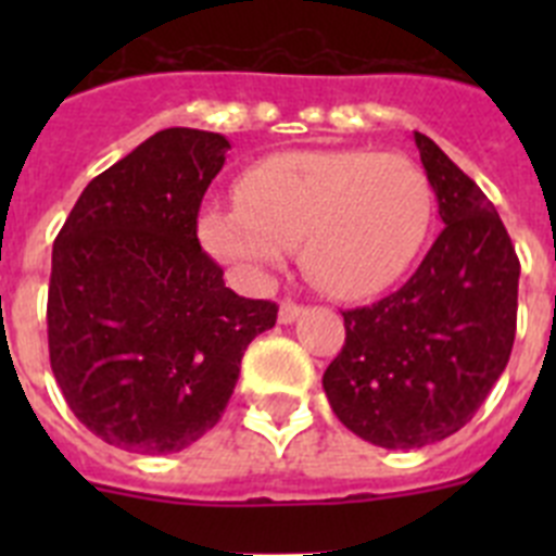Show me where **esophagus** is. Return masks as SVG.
I'll use <instances>...</instances> for the list:
<instances>
[{
  "label": "esophagus",
  "mask_w": 556,
  "mask_h": 556,
  "mask_svg": "<svg viewBox=\"0 0 556 556\" xmlns=\"http://www.w3.org/2000/svg\"><path fill=\"white\" fill-rule=\"evenodd\" d=\"M303 314V306H298V303L292 301H283L281 308H278V323H283V326H292L298 317Z\"/></svg>",
  "instance_id": "34e87169"
}]
</instances>
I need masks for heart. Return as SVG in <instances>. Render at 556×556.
<instances>
[{
    "label": "heart",
    "instance_id": "obj_1",
    "mask_svg": "<svg viewBox=\"0 0 556 556\" xmlns=\"http://www.w3.org/2000/svg\"><path fill=\"white\" fill-rule=\"evenodd\" d=\"M239 205L211 203L200 239L250 283L301 244L306 275L333 298H367L409 269L434 219L426 172L401 152L294 150L248 166Z\"/></svg>",
    "mask_w": 556,
    "mask_h": 556
}]
</instances>
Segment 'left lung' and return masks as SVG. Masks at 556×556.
<instances>
[{
	"label": "left lung",
	"mask_w": 556,
	"mask_h": 556,
	"mask_svg": "<svg viewBox=\"0 0 556 556\" xmlns=\"http://www.w3.org/2000/svg\"><path fill=\"white\" fill-rule=\"evenodd\" d=\"M443 230L417 273L342 312L345 345L323 390L333 415L390 451L440 443L479 412L515 342L520 264L484 191L415 130Z\"/></svg>",
	"instance_id": "left-lung-1"
}]
</instances>
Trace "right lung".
I'll list each match as a JSON object with an SVG mask.
<instances>
[{"mask_svg": "<svg viewBox=\"0 0 556 556\" xmlns=\"http://www.w3.org/2000/svg\"><path fill=\"white\" fill-rule=\"evenodd\" d=\"M219 132L166 127L83 189L52 248L49 362L68 409L132 454H178L217 426L278 306L239 298L198 242Z\"/></svg>", "mask_w": 556, "mask_h": 556, "instance_id": "right-lung-1", "label": "right lung"}]
</instances>
